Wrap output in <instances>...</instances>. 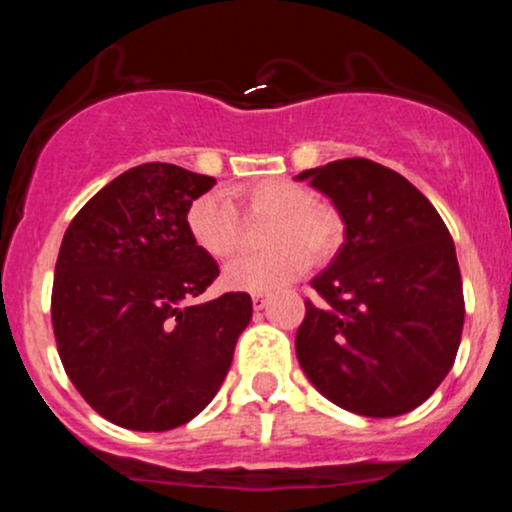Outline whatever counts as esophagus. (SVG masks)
Returning a JSON list of instances; mask_svg holds the SVG:
<instances>
[{
  "label": "esophagus",
  "mask_w": 512,
  "mask_h": 512,
  "mask_svg": "<svg viewBox=\"0 0 512 512\" xmlns=\"http://www.w3.org/2000/svg\"><path fill=\"white\" fill-rule=\"evenodd\" d=\"M264 305H267V296L264 293H252V308L262 310Z\"/></svg>",
  "instance_id": "34e87169"
}]
</instances>
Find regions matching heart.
I'll return each mask as SVG.
<instances>
[{"label": "heart", "instance_id": "1", "mask_svg": "<svg viewBox=\"0 0 512 512\" xmlns=\"http://www.w3.org/2000/svg\"><path fill=\"white\" fill-rule=\"evenodd\" d=\"M240 204L255 219H267L262 243L269 250L243 255L223 272L233 291L269 293L298 279L313 260H327L342 243V219L332 207L315 202L301 182L264 178L238 192ZM187 236L211 260H226L240 245V216L223 192H204L185 211Z\"/></svg>", "mask_w": 512, "mask_h": 512}]
</instances>
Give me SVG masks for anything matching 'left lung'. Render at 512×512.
<instances>
[{"label":"left lung","instance_id":"left-lung-1","mask_svg":"<svg viewBox=\"0 0 512 512\" xmlns=\"http://www.w3.org/2000/svg\"><path fill=\"white\" fill-rule=\"evenodd\" d=\"M346 223L330 269L313 279L296 332L303 373L330 402L385 419L443 383L464 325L448 226L407 178L368 158L303 170Z\"/></svg>","mask_w":512,"mask_h":512}]
</instances>
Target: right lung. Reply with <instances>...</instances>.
Returning a JSON list of instances; mask_svg holds the SVG:
<instances>
[{
  "label": "right lung",
  "instance_id": "obj_1",
  "mask_svg": "<svg viewBox=\"0 0 512 512\" xmlns=\"http://www.w3.org/2000/svg\"><path fill=\"white\" fill-rule=\"evenodd\" d=\"M214 185L173 163L129 168L62 238L50 303L62 366L103 419L129 431L195 419L252 317L245 291L195 303L219 264L187 236L185 211Z\"/></svg>",
  "mask_w": 512,
  "mask_h": 512
}]
</instances>
